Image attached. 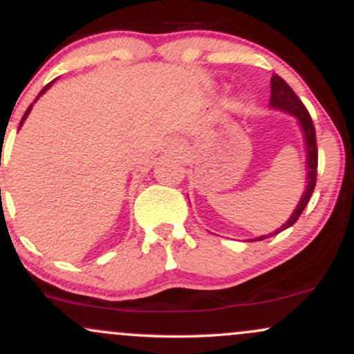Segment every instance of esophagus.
<instances>
[{
    "label": "esophagus",
    "mask_w": 354,
    "mask_h": 354,
    "mask_svg": "<svg viewBox=\"0 0 354 354\" xmlns=\"http://www.w3.org/2000/svg\"><path fill=\"white\" fill-rule=\"evenodd\" d=\"M168 146H169V149H171L173 154H183V153L186 151L185 145H183L181 140H173V141H169Z\"/></svg>",
    "instance_id": "esophagus-1"
}]
</instances>
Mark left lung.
I'll use <instances>...</instances> for the list:
<instances>
[{"label": "left lung", "mask_w": 354, "mask_h": 354, "mask_svg": "<svg viewBox=\"0 0 354 354\" xmlns=\"http://www.w3.org/2000/svg\"><path fill=\"white\" fill-rule=\"evenodd\" d=\"M270 106L278 111L288 113V115L295 116L298 120L299 128H301L303 140H304V151H306V189H304L301 200L291 216L288 218V221L283 226H279L278 230L273 231L270 234H261V236H256L253 239H246V241H263V239L274 236V234L281 233V231L288 230L290 226H293L298 218L301 216L303 209L306 208L308 201H310L313 189L316 185V169H318V148H316V133L315 126H313V120L308 113V109L304 108L301 100L296 96V93L290 88V84L286 83L283 78H279L278 75H273L271 78V98H270Z\"/></svg>", "instance_id": "left-lung-1"}]
</instances>
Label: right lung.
<instances>
[{
	"mask_svg": "<svg viewBox=\"0 0 354 354\" xmlns=\"http://www.w3.org/2000/svg\"><path fill=\"white\" fill-rule=\"evenodd\" d=\"M53 83H55V81H53ZM53 83H50V84H46V86H44V88L41 89V93H39V95H38V96H36L35 103H36V101H38V100H39V96H41V95H44V93H46V91H48V89H50V86H51V84H53ZM31 108H33V104H30V108H28V109H26V113H24V115H23V118H21V123H19V128H21V126H23V123H24V120H26V118H28V115H30Z\"/></svg>",
	"mask_w": 354,
	"mask_h": 354,
	"instance_id": "add662e5",
	"label": "right lung"
}]
</instances>
